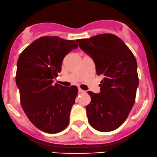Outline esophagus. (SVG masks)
Returning a JSON list of instances; mask_svg holds the SVG:
<instances>
[{
	"mask_svg": "<svg viewBox=\"0 0 157 157\" xmlns=\"http://www.w3.org/2000/svg\"><path fill=\"white\" fill-rule=\"evenodd\" d=\"M78 92H79V93H85V91L84 90L81 89V88H78Z\"/></svg>",
	"mask_w": 157,
	"mask_h": 157,
	"instance_id": "1",
	"label": "esophagus"
}]
</instances>
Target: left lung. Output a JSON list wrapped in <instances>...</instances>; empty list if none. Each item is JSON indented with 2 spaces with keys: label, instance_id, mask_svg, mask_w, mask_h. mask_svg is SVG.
Here are the masks:
<instances>
[{
  "label": "left lung",
  "instance_id": "obj_1",
  "mask_svg": "<svg viewBox=\"0 0 157 157\" xmlns=\"http://www.w3.org/2000/svg\"><path fill=\"white\" fill-rule=\"evenodd\" d=\"M82 51L93 59L97 74L103 75L101 92L88 91L86 106L90 125L96 130H116L127 119L138 87L137 61L125 43L113 34H101L76 40Z\"/></svg>",
  "mask_w": 157,
  "mask_h": 157
}]
</instances>
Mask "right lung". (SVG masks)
I'll list each match as a JSON object with an SVG mask.
<instances>
[{
	"label": "right lung",
	"instance_id": "obj_1",
	"mask_svg": "<svg viewBox=\"0 0 157 157\" xmlns=\"http://www.w3.org/2000/svg\"><path fill=\"white\" fill-rule=\"evenodd\" d=\"M74 40L44 36L35 40L19 55L16 83L20 102L35 127L50 134L67 127L78 88L53 84L61 71L63 58L78 48Z\"/></svg>",
	"mask_w": 157,
	"mask_h": 157
}]
</instances>
